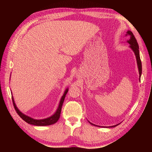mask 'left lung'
Masks as SVG:
<instances>
[{"instance_id":"left-lung-1","label":"left lung","mask_w":152,"mask_h":152,"mask_svg":"<svg viewBox=\"0 0 152 152\" xmlns=\"http://www.w3.org/2000/svg\"><path fill=\"white\" fill-rule=\"evenodd\" d=\"M127 33V35L128 36L127 42L129 43L130 48L132 49L133 51H134L135 53V55L136 56V60H137L138 68H139V72H140V76H141V72H142V66H141V59L140 56V51H139L138 43L137 42V40L135 39L134 35L133 34V33L131 31H128ZM91 124L93 125L92 123H91ZM115 126H117V125H115ZM115 126H113V127H115Z\"/></svg>"}]
</instances>
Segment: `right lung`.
Here are the masks:
<instances>
[{
  "label": "right lung",
  "mask_w": 152,
  "mask_h": 152,
  "mask_svg": "<svg viewBox=\"0 0 152 152\" xmlns=\"http://www.w3.org/2000/svg\"><path fill=\"white\" fill-rule=\"evenodd\" d=\"M68 89H66L65 92H64V95L61 97V101L60 102V104H59V107H58V110H56V113L52 116L50 117H48L47 119H41V120H36V119H33L32 118H31L27 116V115H25L24 114H23V113L19 111V109H17L16 105H15V103L14 102V100L12 99V102H13V105H14V108L15 110H16L17 114L19 115V117L21 118L22 119H23L25 122H27V123H29V124H31L33 125H36V126H46V125H52V124H54L56 122L58 121L59 118L60 117V113H61V107H62V104H63V102L64 101V99H65V96L67 94V92H68Z\"/></svg>",
  "instance_id": "right-lung-1"
}]
</instances>
